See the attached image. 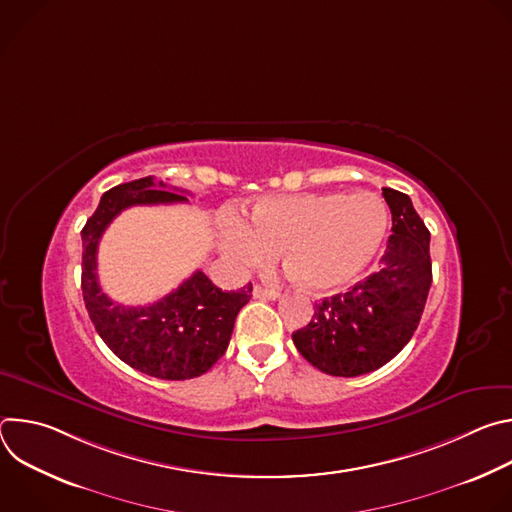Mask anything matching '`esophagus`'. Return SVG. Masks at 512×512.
<instances>
[{
    "mask_svg": "<svg viewBox=\"0 0 512 512\" xmlns=\"http://www.w3.org/2000/svg\"><path fill=\"white\" fill-rule=\"evenodd\" d=\"M253 296L255 298H263V300H277L279 298V291L277 289H267L259 283L253 285Z\"/></svg>",
    "mask_w": 512,
    "mask_h": 512,
    "instance_id": "34e87169",
    "label": "esophagus"
}]
</instances>
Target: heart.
I'll use <instances>...</instances> for the list:
<instances>
[{"mask_svg": "<svg viewBox=\"0 0 512 512\" xmlns=\"http://www.w3.org/2000/svg\"><path fill=\"white\" fill-rule=\"evenodd\" d=\"M387 229V204L373 192H306L259 200L249 225L229 221L223 245L245 265H265L281 253L289 277L324 294L350 285L371 265Z\"/></svg>", "mask_w": 512, "mask_h": 512, "instance_id": "obj_1", "label": "heart"}]
</instances>
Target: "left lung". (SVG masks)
<instances>
[{"label": "left lung", "mask_w": 512, "mask_h": 512, "mask_svg": "<svg viewBox=\"0 0 512 512\" xmlns=\"http://www.w3.org/2000/svg\"><path fill=\"white\" fill-rule=\"evenodd\" d=\"M393 235L379 269L346 294L316 304L308 326L291 334L300 354L326 375L358 377L381 369L411 340L431 287L429 231L411 198L383 188Z\"/></svg>", "instance_id": "1"}]
</instances>
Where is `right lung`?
I'll use <instances>...</instances> for the list:
<instances>
[{
	"label": "right lung",
	"mask_w": 512,
	"mask_h": 512,
	"mask_svg": "<svg viewBox=\"0 0 512 512\" xmlns=\"http://www.w3.org/2000/svg\"><path fill=\"white\" fill-rule=\"evenodd\" d=\"M172 202H188V198L170 192L166 182H156L152 176L105 192L81 231V287L89 318L115 356L150 377L184 381L200 377L225 354L235 318L251 300L253 285L223 291L196 271L166 298L131 308L107 298L97 277L99 241L113 218L129 206Z\"/></svg>",
	"instance_id": "right-lung-1"
}]
</instances>
